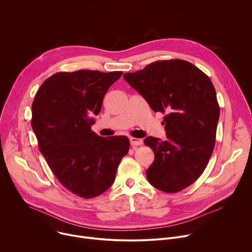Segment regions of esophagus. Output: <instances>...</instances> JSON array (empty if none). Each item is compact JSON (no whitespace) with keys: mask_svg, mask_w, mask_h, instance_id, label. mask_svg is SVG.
Masks as SVG:
<instances>
[{"mask_svg":"<svg viewBox=\"0 0 252 252\" xmlns=\"http://www.w3.org/2000/svg\"><path fill=\"white\" fill-rule=\"evenodd\" d=\"M129 141H130V145H131L132 147H135V146H141V145H142V139H140V138L130 137V138H129Z\"/></svg>","mask_w":252,"mask_h":252,"instance_id":"1","label":"esophagus"}]
</instances>
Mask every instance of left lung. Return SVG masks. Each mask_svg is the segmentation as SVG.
<instances>
[{
  "mask_svg": "<svg viewBox=\"0 0 252 252\" xmlns=\"http://www.w3.org/2000/svg\"><path fill=\"white\" fill-rule=\"evenodd\" d=\"M124 78L154 112L165 114L167 138L143 140L155 153L150 184L164 192L183 190L201 175L215 145L220 111L210 79L183 60L158 61Z\"/></svg>",
  "mask_w": 252,
  "mask_h": 252,
  "instance_id": "left-lung-1",
  "label": "left lung"
}]
</instances>
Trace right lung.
<instances>
[{
	"label": "right lung",
	"instance_id": "add662e5",
	"mask_svg": "<svg viewBox=\"0 0 252 252\" xmlns=\"http://www.w3.org/2000/svg\"><path fill=\"white\" fill-rule=\"evenodd\" d=\"M123 71L80 69L47 79L32 104V127L58 181L83 197H95L115 182L128 153L125 135L102 137L92 130L109 88Z\"/></svg>",
	"mask_w": 252,
	"mask_h": 252
}]
</instances>
